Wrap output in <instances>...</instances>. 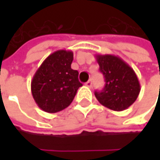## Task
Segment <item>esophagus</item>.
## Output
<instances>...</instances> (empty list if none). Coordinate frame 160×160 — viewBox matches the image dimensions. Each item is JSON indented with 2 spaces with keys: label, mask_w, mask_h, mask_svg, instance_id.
I'll return each mask as SVG.
<instances>
[{
  "label": "esophagus",
  "mask_w": 160,
  "mask_h": 160,
  "mask_svg": "<svg viewBox=\"0 0 160 160\" xmlns=\"http://www.w3.org/2000/svg\"><path fill=\"white\" fill-rule=\"evenodd\" d=\"M85 85H86L87 87L91 88V87H92V80H88V81L85 83Z\"/></svg>",
  "instance_id": "34e87169"
}]
</instances>
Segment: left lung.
I'll use <instances>...</instances> for the list:
<instances>
[{
	"instance_id": "left-lung-1",
	"label": "left lung",
	"mask_w": 160,
	"mask_h": 160,
	"mask_svg": "<svg viewBox=\"0 0 160 160\" xmlns=\"http://www.w3.org/2000/svg\"><path fill=\"white\" fill-rule=\"evenodd\" d=\"M95 57L106 81L101 92L95 91L96 99L114 111L127 109L135 102L141 91L134 70L117 55L96 54Z\"/></svg>"
}]
</instances>
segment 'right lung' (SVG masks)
Instances as JSON below:
<instances>
[{
	"label": "right lung",
	"instance_id": "1",
	"mask_svg": "<svg viewBox=\"0 0 160 160\" xmlns=\"http://www.w3.org/2000/svg\"><path fill=\"white\" fill-rule=\"evenodd\" d=\"M73 52L58 50L51 53L37 69L31 80V93L38 107L47 113L67 108L78 89L79 72L71 68Z\"/></svg>",
	"mask_w": 160,
	"mask_h": 160
}]
</instances>
